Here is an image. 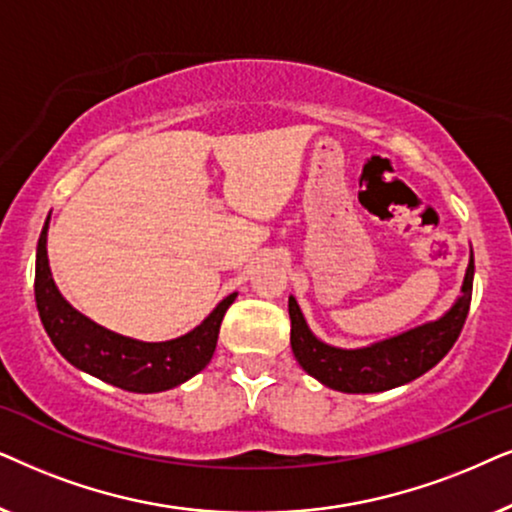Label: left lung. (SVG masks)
Returning a JSON list of instances; mask_svg holds the SVG:
<instances>
[{
	"mask_svg": "<svg viewBox=\"0 0 512 512\" xmlns=\"http://www.w3.org/2000/svg\"><path fill=\"white\" fill-rule=\"evenodd\" d=\"M473 250L466 276L461 283V295L442 313L440 318L424 325L410 327L400 335L381 342L360 346V349H339L325 344L311 332L297 299L290 295V344L297 363L306 374L320 384L342 393H381L388 388L410 384L431 367L440 363L452 349L463 323H466L470 295H473Z\"/></svg>",
	"mask_w": 512,
	"mask_h": 512,
	"instance_id": "1",
	"label": "left lung"
}]
</instances>
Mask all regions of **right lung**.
I'll return each instance as SVG.
<instances>
[{"mask_svg":"<svg viewBox=\"0 0 512 512\" xmlns=\"http://www.w3.org/2000/svg\"><path fill=\"white\" fill-rule=\"evenodd\" d=\"M49 220L37 243V269H34V299L46 335L51 337L60 356L77 370L98 377L107 384L133 393H161L185 384L199 374L213 358L222 318L236 292L224 297L201 325L187 335L168 342H140L107 330L79 313L60 295L49 267Z\"/></svg>","mask_w":512,"mask_h":512,"instance_id":"add662e5","label":"right lung"}]
</instances>
